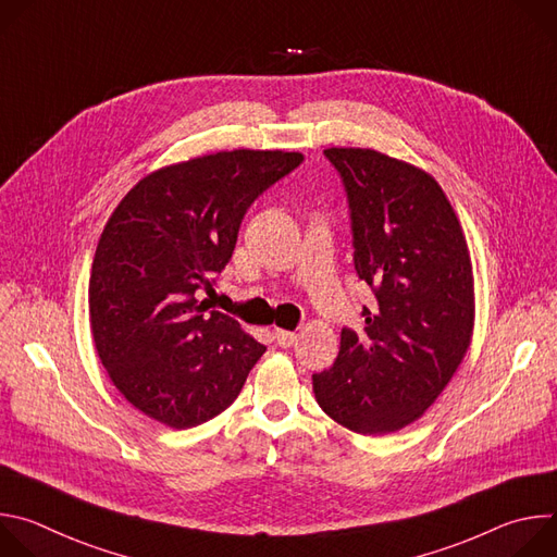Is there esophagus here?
Instances as JSON below:
<instances>
[{
    "label": "esophagus",
    "instance_id": "obj_1",
    "mask_svg": "<svg viewBox=\"0 0 557 557\" xmlns=\"http://www.w3.org/2000/svg\"><path fill=\"white\" fill-rule=\"evenodd\" d=\"M273 337H275L277 346H282V348H290V346L297 342V335H295V333H290V331H282V329H275Z\"/></svg>",
    "mask_w": 557,
    "mask_h": 557
}]
</instances>
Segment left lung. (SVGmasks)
<instances>
[{
  "instance_id": "obj_1",
  "label": "left lung",
  "mask_w": 557,
  "mask_h": 557,
  "mask_svg": "<svg viewBox=\"0 0 557 557\" xmlns=\"http://www.w3.org/2000/svg\"><path fill=\"white\" fill-rule=\"evenodd\" d=\"M352 218L357 275L376 306L342 331L331 370L312 374L320 408L339 425L399 432L438 399L473 335V273L458 215L425 170L366 147H329Z\"/></svg>"
}]
</instances>
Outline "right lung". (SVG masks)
Instances as JSON below:
<instances>
[{
    "label": "right lung",
    "instance_id": "add662e5",
    "mask_svg": "<svg viewBox=\"0 0 557 557\" xmlns=\"http://www.w3.org/2000/svg\"><path fill=\"white\" fill-rule=\"evenodd\" d=\"M301 161L284 149L189 158L140 178L112 211L90 273V329L108 376L145 417L187 430L237 399L267 348L200 295L251 202Z\"/></svg>",
    "mask_w": 557,
    "mask_h": 557
}]
</instances>
